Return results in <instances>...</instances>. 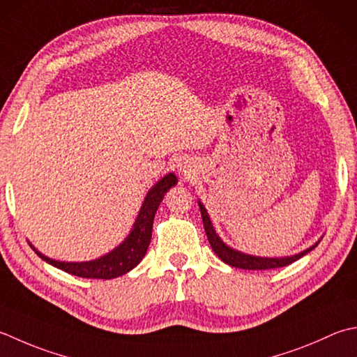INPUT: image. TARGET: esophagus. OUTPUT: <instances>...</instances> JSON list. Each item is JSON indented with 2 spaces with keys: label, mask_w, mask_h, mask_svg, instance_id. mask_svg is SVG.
Segmentation results:
<instances>
[{
  "label": "esophagus",
  "mask_w": 357,
  "mask_h": 357,
  "mask_svg": "<svg viewBox=\"0 0 357 357\" xmlns=\"http://www.w3.org/2000/svg\"><path fill=\"white\" fill-rule=\"evenodd\" d=\"M178 170L184 174H190L192 173V164L188 162V160H183V162H179V165H178Z\"/></svg>",
  "instance_id": "esophagus-1"
}]
</instances>
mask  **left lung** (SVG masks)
<instances>
[{"instance_id":"obj_1","label":"left lung","mask_w":357,"mask_h":357,"mask_svg":"<svg viewBox=\"0 0 357 357\" xmlns=\"http://www.w3.org/2000/svg\"><path fill=\"white\" fill-rule=\"evenodd\" d=\"M198 204H199V211H201V216H202V222H204L207 240H208V243H211V246L215 250V254L218 255L226 264H229V266H234L238 269H249V271L250 269L263 271V269L283 268V266H288V264H291V263H294L296 260H298V258H302L305 254H308L310 250H312L319 244V241H317L314 246L303 250V252L291 255V257H282V258H266V257H255V255L243 254V252H240V250L229 248L227 244L220 238L218 234L215 232L211 218H208L206 207L202 206L201 202H198Z\"/></svg>"}]
</instances>
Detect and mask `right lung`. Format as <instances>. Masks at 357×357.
Wrapping results in <instances>:
<instances>
[{
	"mask_svg": "<svg viewBox=\"0 0 357 357\" xmlns=\"http://www.w3.org/2000/svg\"><path fill=\"white\" fill-rule=\"evenodd\" d=\"M178 179L173 173L165 174L162 179H159L155 187L150 188L144 199V204L141 207V212L137 215V220L127 238L123 243L119 244L116 249L111 250L107 255L91 261H82V263H71V261H59L52 260L38 250H35L40 255V258L54 268H59L61 271L68 272L82 278H102V280H109V278L121 277L127 274L132 268H136L144 255L146 254V249L150 246L151 241V230H153V220H155V213L158 207L162 201L164 195L170 190L173 185H176Z\"/></svg>",
	"mask_w": 357,
	"mask_h": 357,
	"instance_id": "add662e5",
	"label": "right lung"
}]
</instances>
